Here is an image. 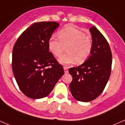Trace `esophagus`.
Masks as SVG:
<instances>
[{"label":"esophagus","instance_id":"esophagus-1","mask_svg":"<svg viewBox=\"0 0 125 125\" xmlns=\"http://www.w3.org/2000/svg\"><path fill=\"white\" fill-rule=\"evenodd\" d=\"M63 69H64V72H65V73H68V68H67V67L64 66Z\"/></svg>","mask_w":125,"mask_h":125}]
</instances>
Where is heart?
I'll list each match as a JSON object with an SVG mask.
<instances>
[{"label": "heart", "mask_w": 125, "mask_h": 125, "mask_svg": "<svg viewBox=\"0 0 125 125\" xmlns=\"http://www.w3.org/2000/svg\"><path fill=\"white\" fill-rule=\"evenodd\" d=\"M59 39L52 37L48 47L52 54L60 57L66 47V54L59 59L63 65H70L76 61L77 64L84 62L90 56L93 48L92 37L73 26H67L58 32Z\"/></svg>", "instance_id": "1"}]
</instances>
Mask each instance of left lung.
I'll return each mask as SVG.
<instances>
[{"label": "left lung", "mask_w": 125, "mask_h": 125, "mask_svg": "<svg viewBox=\"0 0 125 125\" xmlns=\"http://www.w3.org/2000/svg\"><path fill=\"white\" fill-rule=\"evenodd\" d=\"M93 48L87 60L77 67L71 68L73 77L69 85L76 100L90 102L102 94L111 74L112 54L107 41L95 27L90 28Z\"/></svg>", "instance_id": "8db88e82"}]
</instances>
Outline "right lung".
Instances as JSON below:
<instances>
[{
    "label": "right lung",
    "instance_id": "add662e5",
    "mask_svg": "<svg viewBox=\"0 0 125 125\" xmlns=\"http://www.w3.org/2000/svg\"><path fill=\"white\" fill-rule=\"evenodd\" d=\"M54 21L33 24L18 38L12 50V68L21 91L31 99L50 94L64 74L61 65L49 52L48 42L59 26Z\"/></svg>",
    "mask_w": 125,
    "mask_h": 125
}]
</instances>
